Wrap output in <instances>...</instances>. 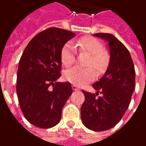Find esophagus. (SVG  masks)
Segmentation results:
<instances>
[{"label":"esophagus","instance_id":"34e87169","mask_svg":"<svg viewBox=\"0 0 146 146\" xmlns=\"http://www.w3.org/2000/svg\"><path fill=\"white\" fill-rule=\"evenodd\" d=\"M72 89L74 90H79V87L77 86H75V85H72Z\"/></svg>","mask_w":146,"mask_h":146}]
</instances>
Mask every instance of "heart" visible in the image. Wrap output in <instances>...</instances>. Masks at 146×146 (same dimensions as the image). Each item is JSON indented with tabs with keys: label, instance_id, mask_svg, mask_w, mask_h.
Here are the masks:
<instances>
[{
	"label": "heart",
	"instance_id": "b5f03b06",
	"mask_svg": "<svg viewBox=\"0 0 146 146\" xmlns=\"http://www.w3.org/2000/svg\"><path fill=\"white\" fill-rule=\"evenodd\" d=\"M77 46L79 50L87 52L90 57L86 60V66H91L98 73L105 70L108 64V56L103 51L100 41L92 36H84L79 39ZM60 60L65 67H70L75 63V52L74 46L70 43L64 44L60 51ZM95 77V71L92 67H75L63 74L65 80L74 85L81 86L92 81Z\"/></svg>",
	"mask_w": 146,
	"mask_h": 146
}]
</instances>
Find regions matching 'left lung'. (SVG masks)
<instances>
[{"label":"left lung","mask_w":146,"mask_h":146,"mask_svg":"<svg viewBox=\"0 0 146 146\" xmlns=\"http://www.w3.org/2000/svg\"><path fill=\"white\" fill-rule=\"evenodd\" d=\"M94 36L108 42L110 58L105 74L92 85L96 94L83 90L85 101L81 106V118L90 130L104 131L117 125L128 109L135 87V69L128 49L114 36ZM98 93L102 96L97 98Z\"/></svg>","instance_id":"1"}]
</instances>
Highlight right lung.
<instances>
[{
	"mask_svg": "<svg viewBox=\"0 0 146 146\" xmlns=\"http://www.w3.org/2000/svg\"><path fill=\"white\" fill-rule=\"evenodd\" d=\"M75 36L65 29H46L33 37L21 56L17 78L18 101L25 118L36 127L57 125L72 94L71 83L56 80L61 75V48Z\"/></svg>",
	"mask_w": 146,
	"mask_h": 146,
	"instance_id": "obj_1",
	"label": "right lung"
}]
</instances>
